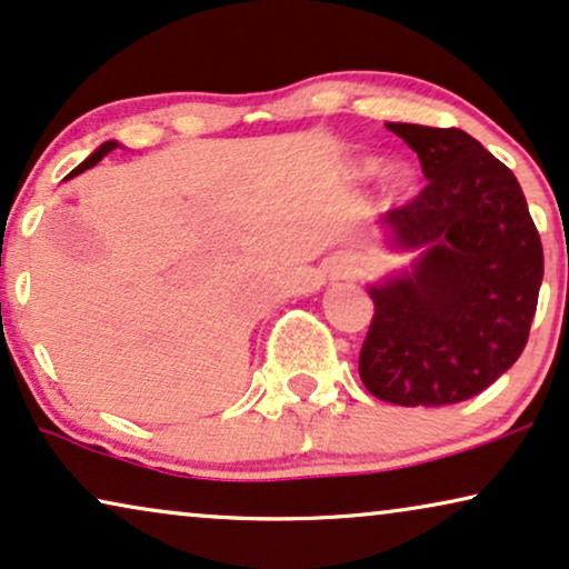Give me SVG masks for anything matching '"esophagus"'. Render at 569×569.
<instances>
[{"instance_id": "1", "label": "esophagus", "mask_w": 569, "mask_h": 569, "mask_svg": "<svg viewBox=\"0 0 569 569\" xmlns=\"http://www.w3.org/2000/svg\"><path fill=\"white\" fill-rule=\"evenodd\" d=\"M332 272H336V278H353V276H359V272H361L359 257H353V254L338 257L336 264H332Z\"/></svg>"}]
</instances>
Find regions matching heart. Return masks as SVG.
I'll return each mask as SVG.
<instances>
[{
    "instance_id": "1",
    "label": "heart",
    "mask_w": 569,
    "mask_h": 569,
    "mask_svg": "<svg viewBox=\"0 0 569 569\" xmlns=\"http://www.w3.org/2000/svg\"><path fill=\"white\" fill-rule=\"evenodd\" d=\"M377 171H380V161H377V158H363V161L356 166V173H359V177H363V179L375 177ZM388 181H390L392 189H403L408 184V177L403 171H392Z\"/></svg>"
}]
</instances>
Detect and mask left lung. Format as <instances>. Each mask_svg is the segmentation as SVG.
<instances>
[{"label":"left lung","mask_w":569,"mask_h":569,"mask_svg":"<svg viewBox=\"0 0 569 569\" xmlns=\"http://www.w3.org/2000/svg\"><path fill=\"white\" fill-rule=\"evenodd\" d=\"M429 184L380 218L385 241L419 252L369 283L375 317L359 375L396 406L479 396L518 361L539 305L543 249L515 173L463 130L388 121Z\"/></svg>","instance_id":"obj_1"}]
</instances>
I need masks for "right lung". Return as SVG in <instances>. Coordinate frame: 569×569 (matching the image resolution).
I'll return each instance as SVG.
<instances>
[{
  "label": "right lung",
  "mask_w": 569,
  "mask_h": 569,
  "mask_svg": "<svg viewBox=\"0 0 569 569\" xmlns=\"http://www.w3.org/2000/svg\"><path fill=\"white\" fill-rule=\"evenodd\" d=\"M117 148H121L117 140H106V142H103V146H101V148H96V150H93V153H90V156L86 158V161H82V163L78 166V169H74L72 173H82V171H86V169H93V166H96L98 161H101V158H103V156H109V153H111V150H117ZM72 173H70V177H72Z\"/></svg>",
  "instance_id": "add662e5"
}]
</instances>
